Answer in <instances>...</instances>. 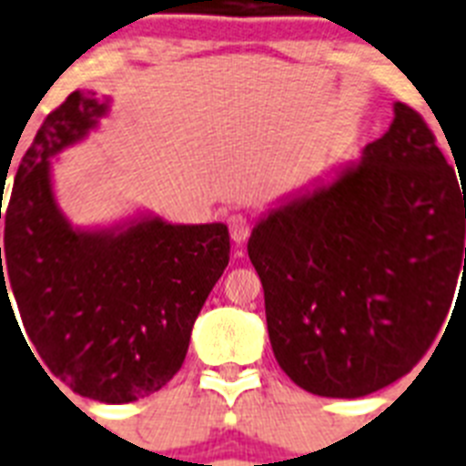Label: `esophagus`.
<instances>
[{
    "label": "esophagus",
    "mask_w": 466,
    "mask_h": 466,
    "mask_svg": "<svg viewBox=\"0 0 466 466\" xmlns=\"http://www.w3.org/2000/svg\"><path fill=\"white\" fill-rule=\"evenodd\" d=\"M227 227H229V237H232L234 244H244L251 234V220L241 213H234L227 218Z\"/></svg>",
    "instance_id": "1"
}]
</instances>
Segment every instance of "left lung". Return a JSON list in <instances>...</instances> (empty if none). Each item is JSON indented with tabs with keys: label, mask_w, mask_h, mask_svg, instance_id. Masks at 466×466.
<instances>
[{
	"label": "left lung",
	"mask_w": 466,
	"mask_h": 466,
	"mask_svg": "<svg viewBox=\"0 0 466 466\" xmlns=\"http://www.w3.org/2000/svg\"><path fill=\"white\" fill-rule=\"evenodd\" d=\"M460 185L420 113L396 101L393 123L362 158L258 218L248 258L269 343L293 384L362 398L420 362L460 272L464 289Z\"/></svg>",
	"instance_id": "8db88e82"
}]
</instances>
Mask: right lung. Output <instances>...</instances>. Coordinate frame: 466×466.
Wrapping results in <instances>:
<instances>
[{
    "label": "right lung",
    "mask_w": 466,
    "mask_h": 466,
    "mask_svg": "<svg viewBox=\"0 0 466 466\" xmlns=\"http://www.w3.org/2000/svg\"><path fill=\"white\" fill-rule=\"evenodd\" d=\"M108 111L111 99L73 92L23 156L4 210L0 312L15 318L14 296L27 350L41 355L49 381L118 405L177 374L191 327L229 263V232L222 222L173 225L148 210L111 227L73 225L54 194L52 158Z\"/></svg>",
    "instance_id": "right-lung-1"
}]
</instances>
